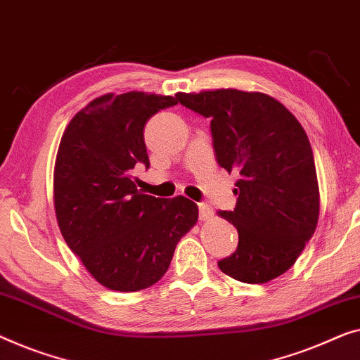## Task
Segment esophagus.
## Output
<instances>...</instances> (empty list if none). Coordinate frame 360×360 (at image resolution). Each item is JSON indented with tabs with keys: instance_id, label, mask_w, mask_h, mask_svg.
Instances as JSON below:
<instances>
[{
	"instance_id": "esophagus-1",
	"label": "esophagus",
	"mask_w": 360,
	"mask_h": 360,
	"mask_svg": "<svg viewBox=\"0 0 360 360\" xmlns=\"http://www.w3.org/2000/svg\"><path fill=\"white\" fill-rule=\"evenodd\" d=\"M198 210H200L201 221H210V219L214 216V211H212V207L210 205H206V202H200V205H198Z\"/></svg>"
}]
</instances>
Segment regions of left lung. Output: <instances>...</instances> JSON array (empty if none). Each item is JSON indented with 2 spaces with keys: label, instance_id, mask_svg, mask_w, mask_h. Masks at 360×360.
<instances>
[{
  "label": "left lung",
  "instance_id": "obj_1",
  "mask_svg": "<svg viewBox=\"0 0 360 360\" xmlns=\"http://www.w3.org/2000/svg\"><path fill=\"white\" fill-rule=\"evenodd\" d=\"M176 101L211 118L217 164L240 175L236 210L217 212L238 232L237 250L217 262L219 268L248 284L284 274L314 236L320 214L314 153L302 124L262 92H179Z\"/></svg>",
  "mask_w": 360,
  "mask_h": 360
}]
</instances>
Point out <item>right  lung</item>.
<instances>
[{
	"label": "right lung",
	"mask_w": 360,
	"mask_h": 360,
	"mask_svg": "<svg viewBox=\"0 0 360 360\" xmlns=\"http://www.w3.org/2000/svg\"><path fill=\"white\" fill-rule=\"evenodd\" d=\"M176 103L158 94H105L72 117L60 141L56 221L71 252L107 289L136 292L158 283L198 221L196 202L144 195L131 176L138 164L149 167L148 120Z\"/></svg>",
	"instance_id": "add662e5"
}]
</instances>
